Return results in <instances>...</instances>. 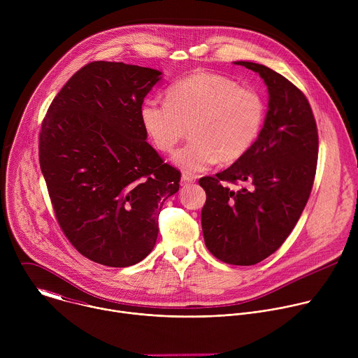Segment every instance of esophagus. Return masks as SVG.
<instances>
[{
  "label": "esophagus",
  "instance_id": "1",
  "mask_svg": "<svg viewBox=\"0 0 358 358\" xmlns=\"http://www.w3.org/2000/svg\"><path fill=\"white\" fill-rule=\"evenodd\" d=\"M195 180H196V176L189 174V173H182V176H181V184L182 185H188L191 182H195Z\"/></svg>",
  "mask_w": 358,
  "mask_h": 358
}]
</instances>
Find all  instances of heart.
Returning a JSON list of instances; mask_svg holds the SVG:
<instances>
[{
    "instance_id": "obj_1",
    "label": "heart",
    "mask_w": 358,
    "mask_h": 358,
    "mask_svg": "<svg viewBox=\"0 0 358 358\" xmlns=\"http://www.w3.org/2000/svg\"><path fill=\"white\" fill-rule=\"evenodd\" d=\"M140 120L152 145L163 152L173 151L189 127L192 140L176 152L174 162L198 171L246 155L262 130L265 101L227 76L195 71L169 87L167 101L144 100Z\"/></svg>"
}]
</instances>
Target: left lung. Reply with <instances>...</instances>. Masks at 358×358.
<instances>
[{
    "mask_svg": "<svg viewBox=\"0 0 358 358\" xmlns=\"http://www.w3.org/2000/svg\"><path fill=\"white\" fill-rule=\"evenodd\" d=\"M236 64L265 80L269 110L259 137L243 157L215 176L199 178L207 194L201 225L217 259L250 266L280 248L308 203L319 133L309 100L297 86L268 66ZM239 182L247 185L236 192L227 187Z\"/></svg>",
    "mask_w": 358,
    "mask_h": 358,
    "instance_id": "obj_1",
    "label": "left lung"
}]
</instances>
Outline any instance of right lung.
Masks as SVG:
<instances>
[{"label": "right lung", "instance_id": "right-lung-1", "mask_svg": "<svg viewBox=\"0 0 358 358\" xmlns=\"http://www.w3.org/2000/svg\"><path fill=\"white\" fill-rule=\"evenodd\" d=\"M162 72L123 62L80 68L50 103L39 164L57 221L85 258L112 268L143 261L181 173L147 141L140 120Z\"/></svg>", "mask_w": 358, "mask_h": 358}]
</instances>
